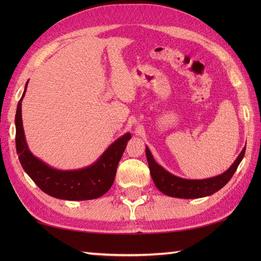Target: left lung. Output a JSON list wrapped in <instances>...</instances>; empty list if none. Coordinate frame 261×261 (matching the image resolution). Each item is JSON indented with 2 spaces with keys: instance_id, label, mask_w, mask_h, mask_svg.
Listing matches in <instances>:
<instances>
[{
  "instance_id": "1",
  "label": "left lung",
  "mask_w": 261,
  "mask_h": 261,
  "mask_svg": "<svg viewBox=\"0 0 261 261\" xmlns=\"http://www.w3.org/2000/svg\"><path fill=\"white\" fill-rule=\"evenodd\" d=\"M245 152L246 147L242 149L236 162L223 174L206 179H185L170 174L169 171L158 165L154 162L149 148L146 147L149 169H150V175L154 185L165 195L178 198H199L210 196L221 190L224 185L228 184L231 177L236 173L238 166H239L243 156H245Z\"/></svg>"
}]
</instances>
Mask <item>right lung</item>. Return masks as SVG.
Instances as JSON below:
<instances>
[{"mask_svg":"<svg viewBox=\"0 0 261 261\" xmlns=\"http://www.w3.org/2000/svg\"><path fill=\"white\" fill-rule=\"evenodd\" d=\"M27 85L28 82L15 114V146L22 168L41 191L53 197L67 201H85L104 195L113 184L116 168L131 135L127 132L116 139L95 163L86 168L79 170L53 168L33 156L27 145L21 113Z\"/></svg>","mask_w":261,"mask_h":261,"instance_id":"obj_1","label":"right lung"}]
</instances>
